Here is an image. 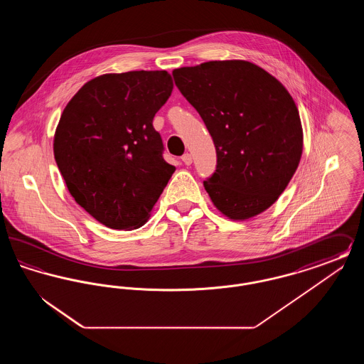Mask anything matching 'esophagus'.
<instances>
[{
    "label": "esophagus",
    "instance_id": "34e87169",
    "mask_svg": "<svg viewBox=\"0 0 364 364\" xmlns=\"http://www.w3.org/2000/svg\"><path fill=\"white\" fill-rule=\"evenodd\" d=\"M181 161H183V162H184V164L188 166V165L192 164V156L187 153V154H184V156H181Z\"/></svg>",
    "mask_w": 364,
    "mask_h": 364
}]
</instances>
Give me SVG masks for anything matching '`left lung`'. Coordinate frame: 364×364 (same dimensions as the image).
Segmentation results:
<instances>
[{
	"label": "left lung",
	"mask_w": 364,
	"mask_h": 364,
	"mask_svg": "<svg viewBox=\"0 0 364 364\" xmlns=\"http://www.w3.org/2000/svg\"><path fill=\"white\" fill-rule=\"evenodd\" d=\"M173 77L215 146L217 169L203 183L215 208L245 221L276 203L303 153L301 122L288 90L245 60L183 67Z\"/></svg>",
	"instance_id": "1"
}]
</instances>
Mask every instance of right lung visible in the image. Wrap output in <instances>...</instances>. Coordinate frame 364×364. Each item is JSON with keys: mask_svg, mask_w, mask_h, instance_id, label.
<instances>
[{"mask_svg": "<svg viewBox=\"0 0 364 364\" xmlns=\"http://www.w3.org/2000/svg\"><path fill=\"white\" fill-rule=\"evenodd\" d=\"M172 90L166 70L105 73L65 106L54 132V159L76 203L102 225H144L176 171L162 158L153 127Z\"/></svg>", "mask_w": 364, "mask_h": 364, "instance_id": "1", "label": "right lung"}]
</instances>
